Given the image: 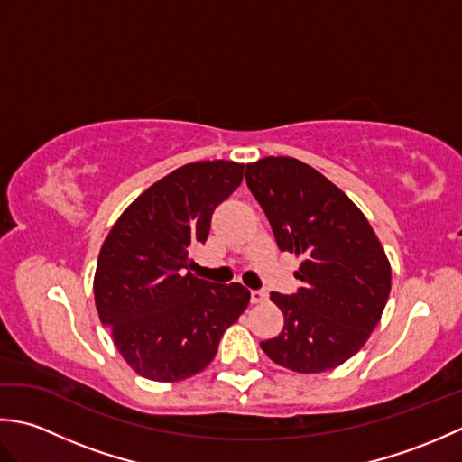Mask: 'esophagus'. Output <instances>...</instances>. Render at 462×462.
<instances>
[{
	"label": "esophagus",
	"mask_w": 462,
	"mask_h": 462,
	"mask_svg": "<svg viewBox=\"0 0 462 462\" xmlns=\"http://www.w3.org/2000/svg\"><path fill=\"white\" fill-rule=\"evenodd\" d=\"M266 298H268V293L263 291V290H252V291H250L252 303H262V301H266Z\"/></svg>",
	"instance_id": "obj_1"
}]
</instances>
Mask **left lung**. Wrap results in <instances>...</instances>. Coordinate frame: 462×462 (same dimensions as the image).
Listing matches in <instances>:
<instances>
[{
    "label": "left lung",
    "mask_w": 462,
    "mask_h": 462,
    "mask_svg": "<svg viewBox=\"0 0 462 462\" xmlns=\"http://www.w3.org/2000/svg\"><path fill=\"white\" fill-rule=\"evenodd\" d=\"M246 184L278 248L303 260L298 291L270 293L283 329L260 347L298 373L341 365L375 329L391 291V268L375 232L336 184L298 159L268 156L248 164Z\"/></svg>",
    "instance_id": "left-lung-1"
}]
</instances>
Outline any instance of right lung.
Segmentation results:
<instances>
[{
  "label": "right lung",
  "instance_id": "obj_1",
  "mask_svg": "<svg viewBox=\"0 0 462 462\" xmlns=\"http://www.w3.org/2000/svg\"><path fill=\"white\" fill-rule=\"evenodd\" d=\"M244 164L180 166L136 199L106 236L95 272V303L125 361L152 381H182L214 359L250 291L190 272L216 206L238 189Z\"/></svg>",
  "mask_w": 462,
  "mask_h": 462
}]
</instances>
